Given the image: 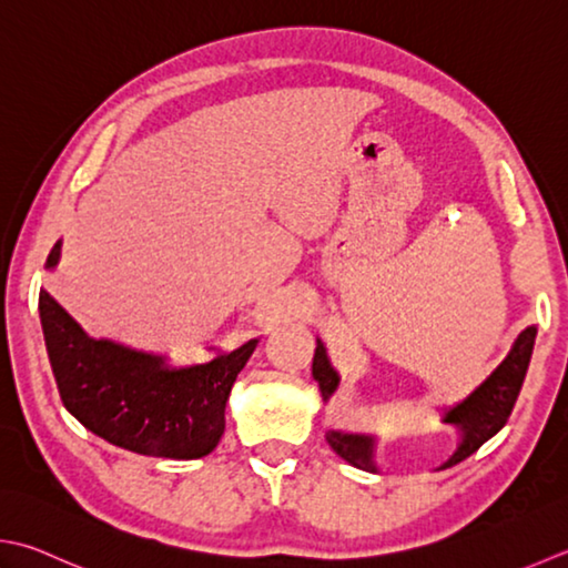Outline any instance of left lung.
<instances>
[{"label": "left lung", "mask_w": 568, "mask_h": 568, "mask_svg": "<svg viewBox=\"0 0 568 568\" xmlns=\"http://www.w3.org/2000/svg\"><path fill=\"white\" fill-rule=\"evenodd\" d=\"M535 335H537V327H527L521 332L513 352H509L507 359L497 366L490 379L477 388L475 394L465 398L463 404L448 410L446 424H453L463 430V443L458 446V450L453 453V458L443 465V470L453 468V465L463 463L465 458H470V455L480 448L485 440H490L495 433L507 424V418L513 414L517 396L521 392V384H525L531 349H535ZM313 376L320 384L322 396L329 398V394L337 388V374L327 364L325 349H322L320 342L313 359ZM327 443L335 448L337 455H342L344 460L352 463L354 468L374 470L372 438L347 436V433L332 430L327 436Z\"/></svg>", "instance_id": "8db88e82"}]
</instances>
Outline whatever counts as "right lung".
I'll return each mask as SVG.
<instances>
[{"label":"right lung","instance_id":"1","mask_svg":"<svg viewBox=\"0 0 568 568\" xmlns=\"http://www.w3.org/2000/svg\"><path fill=\"white\" fill-rule=\"evenodd\" d=\"M61 243L47 265L59 261ZM39 313L63 406L98 438L152 458L192 460L216 448L226 402L258 339L209 364L164 369L162 359L91 339L41 291Z\"/></svg>","mask_w":568,"mask_h":568}]
</instances>
